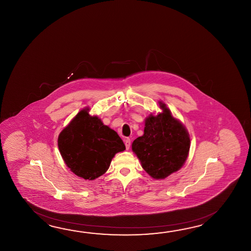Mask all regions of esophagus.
I'll use <instances>...</instances> for the list:
<instances>
[{
	"instance_id": "obj_1",
	"label": "esophagus",
	"mask_w": 251,
	"mask_h": 251,
	"mask_svg": "<svg viewBox=\"0 0 251 251\" xmlns=\"http://www.w3.org/2000/svg\"><path fill=\"white\" fill-rule=\"evenodd\" d=\"M125 145L126 150H129L130 146H131V140L129 138L125 139Z\"/></svg>"
}]
</instances>
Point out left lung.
<instances>
[{
	"instance_id": "obj_1",
	"label": "left lung",
	"mask_w": 251,
	"mask_h": 251,
	"mask_svg": "<svg viewBox=\"0 0 251 251\" xmlns=\"http://www.w3.org/2000/svg\"><path fill=\"white\" fill-rule=\"evenodd\" d=\"M163 112L145 120L143 136L132 144L144 171L156 179H162L178 171L187 160L190 139L186 128L171 116L165 104Z\"/></svg>"
}]
</instances>
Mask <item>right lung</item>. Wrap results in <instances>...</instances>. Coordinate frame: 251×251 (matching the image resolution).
Instances as JSON below:
<instances>
[{
	"instance_id": "1",
	"label": "right lung",
	"mask_w": 251,
	"mask_h": 251,
	"mask_svg": "<svg viewBox=\"0 0 251 251\" xmlns=\"http://www.w3.org/2000/svg\"><path fill=\"white\" fill-rule=\"evenodd\" d=\"M58 147L70 170L89 180L104 174L115 154L126 149L117 132L91 117L88 109L78 113L59 134Z\"/></svg>"
}]
</instances>
